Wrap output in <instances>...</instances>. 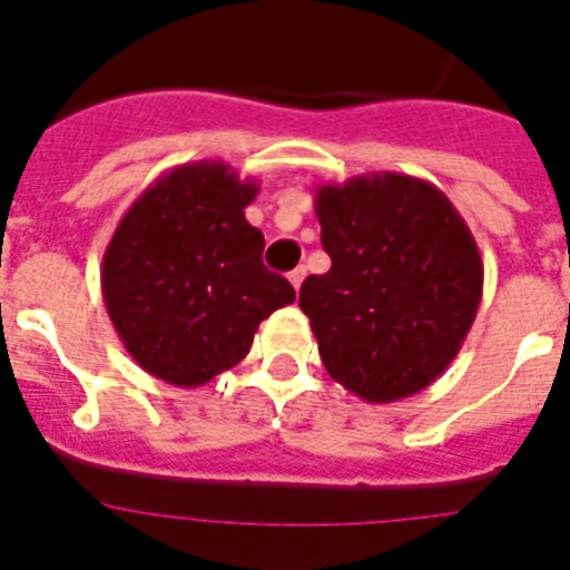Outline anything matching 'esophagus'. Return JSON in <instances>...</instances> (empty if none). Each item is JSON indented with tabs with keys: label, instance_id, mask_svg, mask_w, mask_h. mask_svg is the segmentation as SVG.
<instances>
[{
	"label": "esophagus",
	"instance_id": "obj_1",
	"mask_svg": "<svg viewBox=\"0 0 570 570\" xmlns=\"http://www.w3.org/2000/svg\"><path fill=\"white\" fill-rule=\"evenodd\" d=\"M288 279H291V285H294V288L299 291L302 279H305V268H302V265H296V268L288 274Z\"/></svg>",
	"mask_w": 570,
	"mask_h": 570
}]
</instances>
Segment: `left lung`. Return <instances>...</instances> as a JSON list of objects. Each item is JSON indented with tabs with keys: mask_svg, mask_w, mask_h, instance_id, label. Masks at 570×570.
<instances>
[{
	"mask_svg": "<svg viewBox=\"0 0 570 570\" xmlns=\"http://www.w3.org/2000/svg\"><path fill=\"white\" fill-rule=\"evenodd\" d=\"M331 271L302 282L322 365L365 402H396L442 376L482 299V256L436 185L362 174L316 185Z\"/></svg>",
	"mask_w": 570,
	"mask_h": 570,
	"instance_id": "obj_1",
	"label": "left lung"
}]
</instances>
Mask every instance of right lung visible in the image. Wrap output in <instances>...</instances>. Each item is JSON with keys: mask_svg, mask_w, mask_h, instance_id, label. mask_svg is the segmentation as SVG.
Returning <instances> with one entry per match:
<instances>
[{"mask_svg": "<svg viewBox=\"0 0 570 570\" xmlns=\"http://www.w3.org/2000/svg\"><path fill=\"white\" fill-rule=\"evenodd\" d=\"M259 185L219 159L168 170L119 219L102 256V299L136 365L199 387L250 351L256 328L296 299L262 265L245 219Z\"/></svg>", "mask_w": 570, "mask_h": 570, "instance_id": "add662e5", "label": "right lung"}]
</instances>
